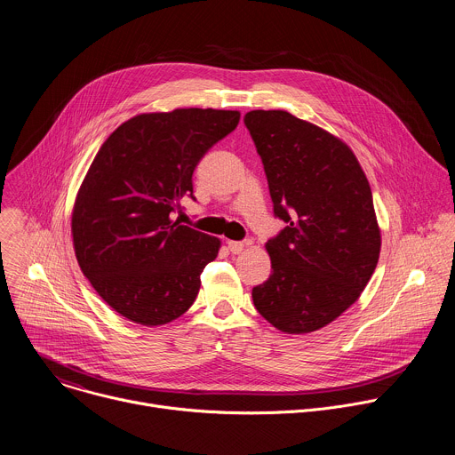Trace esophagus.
I'll use <instances>...</instances> for the list:
<instances>
[{
	"label": "esophagus",
	"instance_id": "1",
	"mask_svg": "<svg viewBox=\"0 0 455 455\" xmlns=\"http://www.w3.org/2000/svg\"><path fill=\"white\" fill-rule=\"evenodd\" d=\"M227 244H228V250H230L232 253H241L248 243H243V241H228Z\"/></svg>",
	"mask_w": 455,
	"mask_h": 455
}]
</instances>
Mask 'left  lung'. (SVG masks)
Instances as JSON below:
<instances>
[{
    "label": "left lung",
    "instance_id": "obj_1",
    "mask_svg": "<svg viewBox=\"0 0 455 455\" xmlns=\"http://www.w3.org/2000/svg\"><path fill=\"white\" fill-rule=\"evenodd\" d=\"M244 125L261 156L275 218L267 243L272 275L251 290L277 330L316 331L367 286L379 255L372 192L353 151L323 129L281 109H255Z\"/></svg>",
    "mask_w": 455,
    "mask_h": 455
}]
</instances>
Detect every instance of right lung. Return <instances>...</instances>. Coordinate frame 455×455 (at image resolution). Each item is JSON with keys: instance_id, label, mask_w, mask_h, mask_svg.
<instances>
[{"instance_id": "right-lung-1", "label": "right lung", "mask_w": 455, "mask_h": 455, "mask_svg": "<svg viewBox=\"0 0 455 455\" xmlns=\"http://www.w3.org/2000/svg\"><path fill=\"white\" fill-rule=\"evenodd\" d=\"M239 111L174 109L118 125L79 188L72 234L79 267L122 316L162 326L183 315L200 291L220 239L172 214L192 194L207 151L232 133Z\"/></svg>"}]
</instances>
